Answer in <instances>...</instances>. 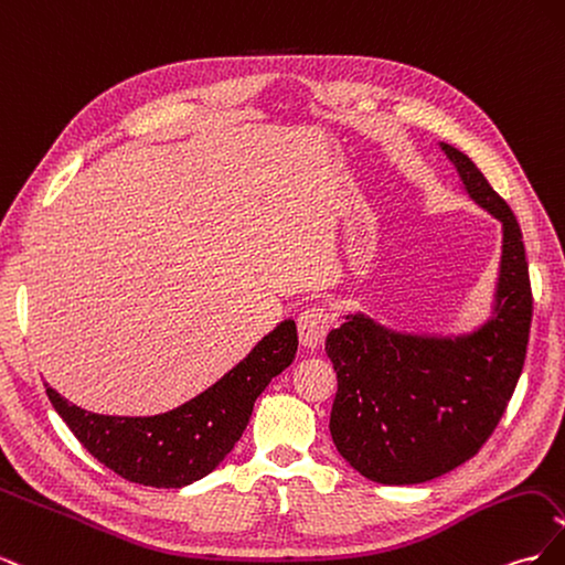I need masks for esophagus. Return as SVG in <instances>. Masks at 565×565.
Returning <instances> with one entry per match:
<instances>
[{
	"instance_id": "esophagus-1",
	"label": "esophagus",
	"mask_w": 565,
	"mask_h": 565,
	"mask_svg": "<svg viewBox=\"0 0 565 565\" xmlns=\"http://www.w3.org/2000/svg\"><path fill=\"white\" fill-rule=\"evenodd\" d=\"M332 322H334V316L328 306H309V309L301 311V316L297 320L301 344L309 349L320 347L324 337H328Z\"/></svg>"
}]
</instances>
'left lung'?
Here are the masks:
<instances>
[{
  "label": "left lung",
  "instance_id": "1",
  "mask_svg": "<svg viewBox=\"0 0 565 565\" xmlns=\"http://www.w3.org/2000/svg\"><path fill=\"white\" fill-rule=\"evenodd\" d=\"M469 195L504 226L494 316L461 339L386 332L351 316L324 341L337 372L330 434L370 481L424 483L465 465L500 424L525 363L533 289L509 204L465 152L443 143Z\"/></svg>",
  "mask_w": 565,
  "mask_h": 565
}]
</instances>
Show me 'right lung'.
<instances>
[{
  "label": "right lung",
  "mask_w": 565,
  "mask_h": 565,
  "mask_svg": "<svg viewBox=\"0 0 565 565\" xmlns=\"http://www.w3.org/2000/svg\"><path fill=\"white\" fill-rule=\"evenodd\" d=\"M297 347V324L285 320L224 380L156 417L94 415L49 386L46 396L100 465L131 483L181 488L207 476L233 450L252 417L254 401L295 361Z\"/></svg>",
  "instance_id": "right-lung-1"
}]
</instances>
